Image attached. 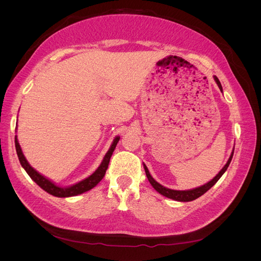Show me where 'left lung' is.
Instances as JSON below:
<instances>
[{"label":"left lung","mask_w":261,"mask_h":261,"mask_svg":"<svg viewBox=\"0 0 261 261\" xmlns=\"http://www.w3.org/2000/svg\"><path fill=\"white\" fill-rule=\"evenodd\" d=\"M213 78H215V81H216L217 85L219 86L220 90L222 91V86H221V83H220V81L218 80V77L215 76ZM233 153H234V149H233V151H232L230 158H228V160H227L226 164L222 168V170H221V171L218 173V174H217L215 177H213L210 181H208L207 184H204V185L199 186V187L193 188V189H188V191H174V189H170V188L164 187V186H162L161 184L158 183V181H156L151 175H150V173H149V171H148V168L146 167L145 163H144V169H145L146 175H147L148 180L150 181V184L152 185V187L155 189V191H156L158 193L163 195V196H165V197H168V198H170V199L176 200V201H192V200H195V199L198 198V197L202 196L206 192H208L209 189H210L213 185H215V184L217 183V181L220 179V177L224 174V172L227 170L228 165H230V163H231V160H232V158H233Z\"/></svg>","instance_id":"left-lung-1"}]
</instances>
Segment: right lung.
Masks as SVG:
<instances>
[{"mask_svg":"<svg viewBox=\"0 0 261 261\" xmlns=\"http://www.w3.org/2000/svg\"><path fill=\"white\" fill-rule=\"evenodd\" d=\"M118 140H120V136H116L113 140V143L110 147V149L108 150V152L106 153L103 160H102L101 164L99 165V168L94 171L90 176H88L87 178L78 181V183L72 185V186H68V187H61L58 186L53 181H51L49 178L44 177L43 175H41L40 173L37 172L31 165L28 163V161L26 160L25 155H23L22 151H21V148L19 146L18 143V139L17 136H15V147H16V152L18 155V159L19 162L21 164V167L25 169V171L27 172V174L31 177L34 181H36L37 185L40 186L43 191H45L46 193H49L52 196L55 197H63V198H65V197H72V196H77V195H81L83 193H86L90 191L91 188H93L96 186L99 181L103 178V176L106 175V172L107 169L109 167V162L110 159H111V155L114 151V149L118 143Z\"/></svg>","mask_w":261,"mask_h":261,"instance_id":"right-lung-1","label":"right lung"}]
</instances>
